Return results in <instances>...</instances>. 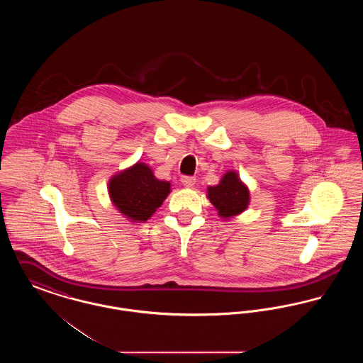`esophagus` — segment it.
<instances>
[{"label":"esophagus","mask_w":363,"mask_h":363,"mask_svg":"<svg viewBox=\"0 0 363 363\" xmlns=\"http://www.w3.org/2000/svg\"><path fill=\"white\" fill-rule=\"evenodd\" d=\"M181 182L185 188H193L194 184H196V178L194 177H182Z\"/></svg>","instance_id":"1"}]
</instances>
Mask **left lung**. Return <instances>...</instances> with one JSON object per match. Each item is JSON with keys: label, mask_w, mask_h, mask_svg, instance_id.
<instances>
[{"label": "left lung", "mask_w": 363, "mask_h": 363, "mask_svg": "<svg viewBox=\"0 0 363 363\" xmlns=\"http://www.w3.org/2000/svg\"><path fill=\"white\" fill-rule=\"evenodd\" d=\"M207 197L223 220L241 215L250 204L249 188L235 170L225 172L218 185L208 186Z\"/></svg>", "instance_id": "left-lung-1"}]
</instances>
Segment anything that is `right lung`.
Listing matches in <instances>:
<instances>
[{
  "instance_id": "1",
  "label": "right lung",
  "mask_w": 363,
  "mask_h": 363,
  "mask_svg": "<svg viewBox=\"0 0 363 363\" xmlns=\"http://www.w3.org/2000/svg\"><path fill=\"white\" fill-rule=\"evenodd\" d=\"M110 201L132 223H145L172 191V184L157 179L144 162L114 174L107 184Z\"/></svg>"
}]
</instances>
